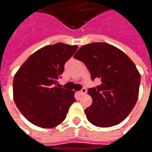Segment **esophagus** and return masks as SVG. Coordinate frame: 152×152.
I'll list each match as a JSON object with an SVG mask.
<instances>
[{
  "label": "esophagus",
  "mask_w": 152,
  "mask_h": 152,
  "mask_svg": "<svg viewBox=\"0 0 152 152\" xmlns=\"http://www.w3.org/2000/svg\"><path fill=\"white\" fill-rule=\"evenodd\" d=\"M86 92H87V90H86V88H83L81 91H78V94H79V95H80V96L84 95Z\"/></svg>",
  "instance_id": "34e87169"
}]
</instances>
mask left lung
Instances as JSON below:
<instances>
[{
	"label": "left lung",
	"mask_w": 152,
	"mask_h": 152,
	"mask_svg": "<svg viewBox=\"0 0 152 152\" xmlns=\"http://www.w3.org/2000/svg\"><path fill=\"white\" fill-rule=\"evenodd\" d=\"M74 57L83 62L92 80L101 84L88 89L91 105L84 110L92 124L108 128L121 123L136 104L141 76L124 51L105 42H93L79 48Z\"/></svg>",
	"instance_id": "obj_1"
}]
</instances>
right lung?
I'll use <instances>...</instances> for the list:
<instances>
[{
    "mask_svg": "<svg viewBox=\"0 0 152 152\" xmlns=\"http://www.w3.org/2000/svg\"><path fill=\"white\" fill-rule=\"evenodd\" d=\"M78 46L58 42L32 54L16 72L13 96L19 111L29 122L43 129L54 128L66 118L76 102L75 91L57 88L65 62Z\"/></svg>",
    "mask_w": 152,
    "mask_h": 152,
    "instance_id": "obj_1",
    "label": "right lung"
}]
</instances>
